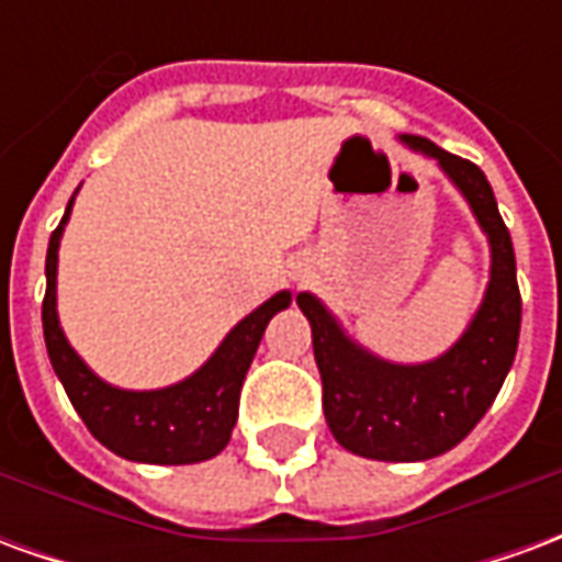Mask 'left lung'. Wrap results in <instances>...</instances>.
Returning <instances> with one entry per match:
<instances>
[{"label": "left lung", "instance_id": "1", "mask_svg": "<svg viewBox=\"0 0 562 562\" xmlns=\"http://www.w3.org/2000/svg\"><path fill=\"white\" fill-rule=\"evenodd\" d=\"M403 140L442 165L491 240V285L470 330L430 364L401 367L379 361L346 340L313 294H297V306L313 328L322 406L334 439L361 458L406 463L454 448L491 409L518 352L520 289L512 234L482 168L436 147L434 140L415 135Z\"/></svg>", "mask_w": 562, "mask_h": 562}]
</instances>
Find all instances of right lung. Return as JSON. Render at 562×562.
I'll use <instances>...</instances> for the list:
<instances>
[{
    "mask_svg": "<svg viewBox=\"0 0 562 562\" xmlns=\"http://www.w3.org/2000/svg\"><path fill=\"white\" fill-rule=\"evenodd\" d=\"M71 201L63 222L50 234L47 261H44L47 292L42 301L44 342L68 401L90 427V434L120 458L138 460V463H198V460L216 458L232 439L237 406H240V385L252 364L261 334L270 318L292 304V294H273L268 304L249 313L222 340L207 364L195 376L183 379L180 385L161 391L111 389L68 346L56 318V249L71 213Z\"/></svg>",
    "mask_w": 562,
    "mask_h": 562,
    "instance_id": "obj_1",
    "label": "right lung"
}]
</instances>
